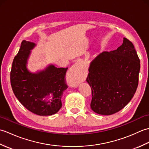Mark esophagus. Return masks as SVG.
Returning a JSON list of instances; mask_svg holds the SVG:
<instances>
[{"mask_svg":"<svg viewBox=\"0 0 149 149\" xmlns=\"http://www.w3.org/2000/svg\"><path fill=\"white\" fill-rule=\"evenodd\" d=\"M71 72L73 75H74V77L73 79L72 84L74 86H77V85L79 83V75H80L81 70L79 65L76 64L73 66L72 68L71 69Z\"/></svg>","mask_w":149,"mask_h":149,"instance_id":"34e87169","label":"esophagus"}]
</instances>
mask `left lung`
<instances>
[{
    "label": "left lung",
    "instance_id": "1",
    "mask_svg": "<svg viewBox=\"0 0 149 149\" xmlns=\"http://www.w3.org/2000/svg\"><path fill=\"white\" fill-rule=\"evenodd\" d=\"M140 70L137 52L125 38L117 49L98 55L90 63L86 79L91 88V109L110 115L123 109L136 91Z\"/></svg>",
    "mask_w": 149,
    "mask_h": 149
}]
</instances>
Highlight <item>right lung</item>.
Segmentation results:
<instances>
[{"label": "right lung", "mask_w": 149, "mask_h": 149, "mask_svg": "<svg viewBox=\"0 0 149 149\" xmlns=\"http://www.w3.org/2000/svg\"><path fill=\"white\" fill-rule=\"evenodd\" d=\"M36 44L23 40L13 61L10 73L12 90L27 109L40 116L56 113L62 106L63 93L68 88L65 75L68 68L50 65L42 71L31 73L27 68L31 50Z\"/></svg>", "instance_id": "obj_1"}]
</instances>
